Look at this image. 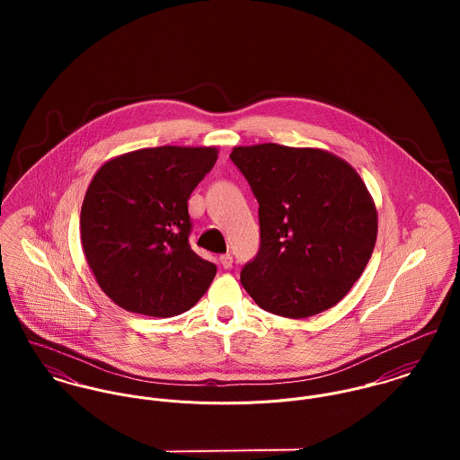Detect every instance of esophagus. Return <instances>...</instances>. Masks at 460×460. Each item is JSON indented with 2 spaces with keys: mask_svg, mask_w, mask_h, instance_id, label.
Listing matches in <instances>:
<instances>
[{
  "mask_svg": "<svg viewBox=\"0 0 460 460\" xmlns=\"http://www.w3.org/2000/svg\"><path fill=\"white\" fill-rule=\"evenodd\" d=\"M232 262H234V259H232V255H230V253H225V255H221V257H219V263H221L225 269L232 267Z\"/></svg>",
  "mask_w": 460,
  "mask_h": 460,
  "instance_id": "esophagus-1",
  "label": "esophagus"
}]
</instances>
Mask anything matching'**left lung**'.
Wrapping results in <instances>:
<instances>
[{
    "label": "left lung",
    "instance_id": "8db88e82",
    "mask_svg": "<svg viewBox=\"0 0 460 460\" xmlns=\"http://www.w3.org/2000/svg\"><path fill=\"white\" fill-rule=\"evenodd\" d=\"M234 164L259 201L261 250L241 283L270 314L306 319L332 308L363 274L377 208L358 172L323 148L235 146Z\"/></svg>",
    "mask_w": 460,
    "mask_h": 460
}]
</instances>
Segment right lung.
<instances>
[{"label": "right lung", "instance_id": "right-lung-1", "mask_svg": "<svg viewBox=\"0 0 460 460\" xmlns=\"http://www.w3.org/2000/svg\"><path fill=\"white\" fill-rule=\"evenodd\" d=\"M216 146H155L122 154L93 175L81 205V244L99 287L148 317L188 312L216 265L190 246L188 199L212 170Z\"/></svg>", "mask_w": 460, "mask_h": 460}]
</instances>
